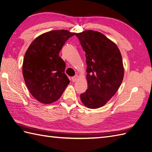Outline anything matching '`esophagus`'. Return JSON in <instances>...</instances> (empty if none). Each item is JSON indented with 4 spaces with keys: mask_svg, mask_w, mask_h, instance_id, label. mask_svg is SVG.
Segmentation results:
<instances>
[{
    "mask_svg": "<svg viewBox=\"0 0 152 152\" xmlns=\"http://www.w3.org/2000/svg\"><path fill=\"white\" fill-rule=\"evenodd\" d=\"M77 79H78V75H75V76H73V77H72V80L73 82H75L77 80Z\"/></svg>",
    "mask_w": 152,
    "mask_h": 152,
    "instance_id": "34e87169",
    "label": "esophagus"
}]
</instances>
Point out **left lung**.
Instances as JSON below:
<instances>
[{
  "label": "left lung",
  "mask_w": 152,
  "mask_h": 152,
  "mask_svg": "<svg viewBox=\"0 0 152 152\" xmlns=\"http://www.w3.org/2000/svg\"><path fill=\"white\" fill-rule=\"evenodd\" d=\"M75 35L86 52L87 64L88 89L80 94V100L88 108H100L115 95L124 79L121 53L100 32L88 30Z\"/></svg>",
  "instance_id": "obj_1"
}]
</instances>
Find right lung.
Returning a JSON list of instances; mask_svg holds the SVG:
<instances>
[{"label": "right lung", "mask_w": 152, "mask_h": 152, "mask_svg": "<svg viewBox=\"0 0 152 152\" xmlns=\"http://www.w3.org/2000/svg\"><path fill=\"white\" fill-rule=\"evenodd\" d=\"M75 34L67 30L45 32L37 37L26 52L23 79L32 96L41 103L57 101L69 83L64 73L66 64L59 54L65 42Z\"/></svg>", "instance_id": "right-lung-1"}]
</instances>
